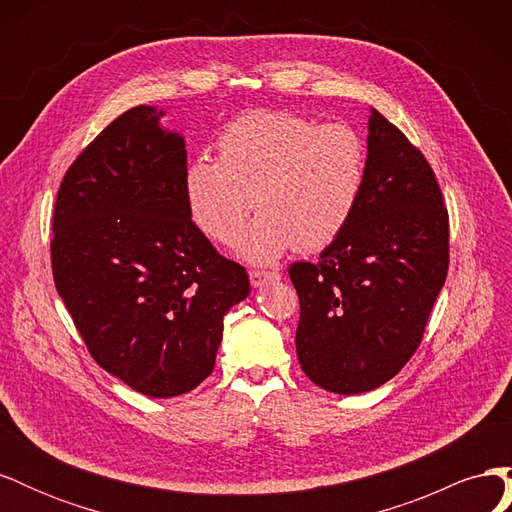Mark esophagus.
<instances>
[{"label":"esophagus","mask_w":512,"mask_h":512,"mask_svg":"<svg viewBox=\"0 0 512 512\" xmlns=\"http://www.w3.org/2000/svg\"><path fill=\"white\" fill-rule=\"evenodd\" d=\"M277 280H280V273H277V271H262V269H252L250 271L252 286H265L267 282H277Z\"/></svg>","instance_id":"1"}]
</instances>
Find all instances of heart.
I'll use <instances>...</instances> for the list:
<instances>
[{
  "mask_svg": "<svg viewBox=\"0 0 512 512\" xmlns=\"http://www.w3.org/2000/svg\"><path fill=\"white\" fill-rule=\"evenodd\" d=\"M218 162L198 158L185 173L196 226L230 245L256 209L239 250L267 265L290 247L316 252L352 222L367 181V147L348 123H318L292 111L256 108L218 136Z\"/></svg>",
  "mask_w": 512,
  "mask_h": 512,
  "instance_id": "1",
  "label": "heart"
}]
</instances>
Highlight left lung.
I'll return each mask as SVG.
<instances>
[{"label":"left lung","mask_w":512,"mask_h":512,"mask_svg":"<svg viewBox=\"0 0 512 512\" xmlns=\"http://www.w3.org/2000/svg\"><path fill=\"white\" fill-rule=\"evenodd\" d=\"M448 273V211L433 168L371 108L367 181L352 222L318 262L288 269L305 376L339 395L376 389L421 346Z\"/></svg>","instance_id":"8db88e82"}]
</instances>
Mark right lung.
Here are the masks:
<instances>
[{
    "label": "right lung",
    "mask_w": 512,
    "mask_h": 512,
    "mask_svg": "<svg viewBox=\"0 0 512 512\" xmlns=\"http://www.w3.org/2000/svg\"><path fill=\"white\" fill-rule=\"evenodd\" d=\"M160 115L130 108L70 164L51 265L91 359L138 393L175 397L213 371L224 316L250 277L192 222L188 153Z\"/></svg>",
    "instance_id": "1"
}]
</instances>
